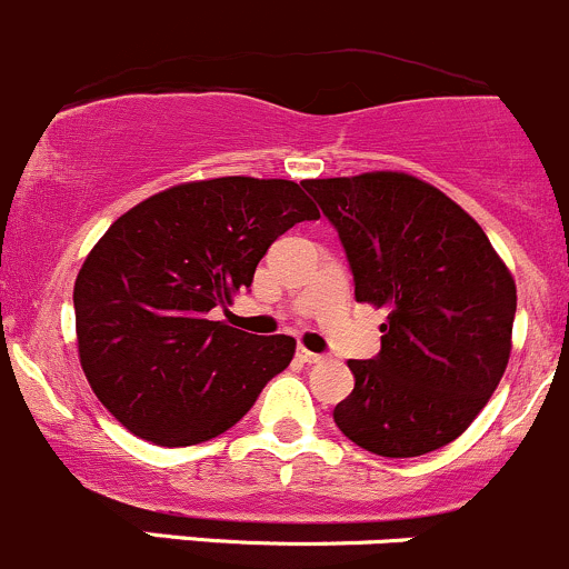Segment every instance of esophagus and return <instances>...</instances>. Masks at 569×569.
Here are the masks:
<instances>
[{
	"label": "esophagus",
	"instance_id": "34e87169",
	"mask_svg": "<svg viewBox=\"0 0 569 569\" xmlns=\"http://www.w3.org/2000/svg\"><path fill=\"white\" fill-rule=\"evenodd\" d=\"M297 358L302 360V363H308V366H313V363H321V360H325V355H317V352H308L306 347H300L297 349Z\"/></svg>",
	"mask_w": 569,
	"mask_h": 569
}]
</instances>
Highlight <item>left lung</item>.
<instances>
[{"label":"left lung","mask_w":569,"mask_h":569,"mask_svg":"<svg viewBox=\"0 0 569 569\" xmlns=\"http://www.w3.org/2000/svg\"><path fill=\"white\" fill-rule=\"evenodd\" d=\"M338 231L355 300L388 308L382 347L349 360L336 427L380 457H421L460 438L501 382L515 280L479 222L407 173L302 181Z\"/></svg>","instance_id":"8db88e82"}]
</instances>
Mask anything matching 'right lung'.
<instances>
[{
	"mask_svg": "<svg viewBox=\"0 0 569 569\" xmlns=\"http://www.w3.org/2000/svg\"><path fill=\"white\" fill-rule=\"evenodd\" d=\"M319 220L300 183L226 176L164 189L109 226L73 286L79 360L142 440L194 446L231 429L295 358V338L214 321L269 244Z\"/></svg>",
	"mask_w": 569,
	"mask_h": 569,
	"instance_id": "obj_1",
	"label": "right lung"
}]
</instances>
